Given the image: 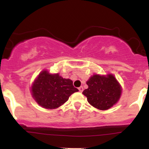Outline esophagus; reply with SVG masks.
Segmentation results:
<instances>
[{
	"instance_id": "34e87169",
	"label": "esophagus",
	"mask_w": 149,
	"mask_h": 149,
	"mask_svg": "<svg viewBox=\"0 0 149 149\" xmlns=\"http://www.w3.org/2000/svg\"><path fill=\"white\" fill-rule=\"evenodd\" d=\"M78 90H79L80 92H82L83 91V86H80V88H78Z\"/></svg>"
}]
</instances>
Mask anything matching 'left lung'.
<instances>
[{
  "label": "left lung",
  "instance_id": "1",
  "mask_svg": "<svg viewBox=\"0 0 149 149\" xmlns=\"http://www.w3.org/2000/svg\"><path fill=\"white\" fill-rule=\"evenodd\" d=\"M88 88L83 94L88 102L100 110H107L117 103L121 95L120 85L113 75H94L87 81Z\"/></svg>",
  "mask_w": 149,
  "mask_h": 149
}]
</instances>
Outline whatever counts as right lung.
Listing matches in <instances>:
<instances>
[{
    "mask_svg": "<svg viewBox=\"0 0 149 149\" xmlns=\"http://www.w3.org/2000/svg\"><path fill=\"white\" fill-rule=\"evenodd\" d=\"M78 91L71 80L63 78L58 73L49 74L46 71L38 75L31 88L32 96L36 102L47 109L59 107Z\"/></svg>",
    "mask_w": 149,
    "mask_h": 149,
    "instance_id": "1",
    "label": "right lung"
}]
</instances>
